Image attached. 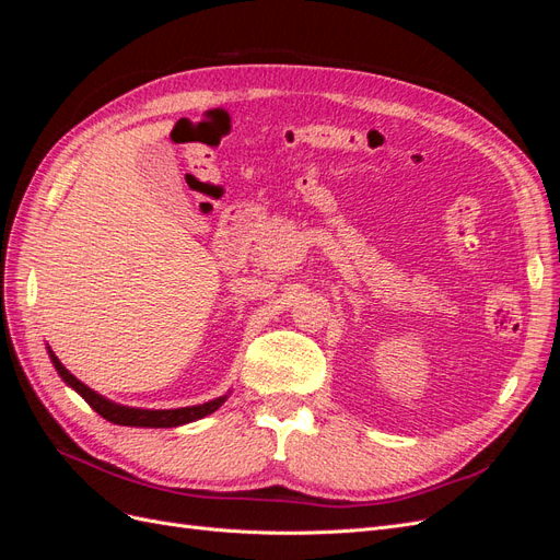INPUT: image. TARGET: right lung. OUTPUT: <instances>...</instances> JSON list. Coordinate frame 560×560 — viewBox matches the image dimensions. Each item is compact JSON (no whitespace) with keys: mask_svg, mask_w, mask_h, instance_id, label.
Instances as JSON below:
<instances>
[{"mask_svg":"<svg viewBox=\"0 0 560 560\" xmlns=\"http://www.w3.org/2000/svg\"><path fill=\"white\" fill-rule=\"evenodd\" d=\"M48 350V358L50 362H54L58 376L70 385L74 393H79L83 399L89 401L91 409L95 413H100L103 418H107L109 422H114V425H128V428H179V425H186V422H194V420H200L206 418L210 413H214L219 406H222L231 389L226 395L217 397V399H210L206 404H196V406H182V409H138V406H124V404H116L107 397H103L100 393H95V389H91L86 383H81L74 374H70V371L65 369V364L56 358V352Z\"/></svg>","mask_w":560,"mask_h":560,"instance_id":"right-lung-1","label":"right lung"}]
</instances>
